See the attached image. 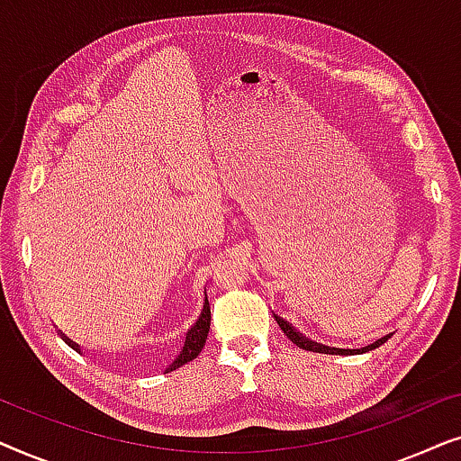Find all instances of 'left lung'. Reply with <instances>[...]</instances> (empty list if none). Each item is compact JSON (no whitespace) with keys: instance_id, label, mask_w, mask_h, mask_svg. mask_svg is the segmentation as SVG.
Here are the masks:
<instances>
[{"instance_id":"8db88e82","label":"left lung","mask_w":461,"mask_h":461,"mask_svg":"<svg viewBox=\"0 0 461 461\" xmlns=\"http://www.w3.org/2000/svg\"><path fill=\"white\" fill-rule=\"evenodd\" d=\"M275 321H276V323H279L283 333H285V336H287L289 339H292V342H294L295 346H300L302 350L323 352V355H363V352H369V350H374V348H380V346L390 338V333H388V336L375 339L374 344L363 346V348H331V346H325V344L314 342V339H308V338L304 336V333H300L298 330H295V327L289 325L287 321L283 319V317H276V314H275Z\"/></svg>"}]
</instances>
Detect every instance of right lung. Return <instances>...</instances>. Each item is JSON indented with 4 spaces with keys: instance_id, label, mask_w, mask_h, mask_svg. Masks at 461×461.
Returning a JSON list of instances; mask_svg holds the SVG:
<instances>
[{
    "instance_id": "add662e5",
    "label": "right lung",
    "mask_w": 461,
    "mask_h": 461,
    "mask_svg": "<svg viewBox=\"0 0 461 461\" xmlns=\"http://www.w3.org/2000/svg\"><path fill=\"white\" fill-rule=\"evenodd\" d=\"M210 321H212V312H210V302H207V294H205V298H203V306H201L199 317H197V321H194V323L191 325V330L186 331L185 342H182L180 350H178V357H176L174 361L167 365V369H166L167 374H169V371H174V369L182 367V365L191 363L193 358H197V357H199L201 348H203V346H205L207 333H210ZM59 333L62 336V339H65V342H67L68 346H71L73 350L81 352L79 344H75L73 339H71V338H67L65 333H62V331H59Z\"/></svg>"
}]
</instances>
